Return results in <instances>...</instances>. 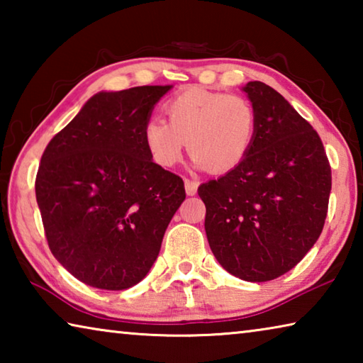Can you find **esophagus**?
<instances>
[{
	"label": "esophagus",
	"instance_id": "1",
	"mask_svg": "<svg viewBox=\"0 0 363 363\" xmlns=\"http://www.w3.org/2000/svg\"><path fill=\"white\" fill-rule=\"evenodd\" d=\"M186 192L187 195H195L196 194V189H199V182L196 181H190V179H186Z\"/></svg>",
	"mask_w": 363,
	"mask_h": 363
}]
</instances>
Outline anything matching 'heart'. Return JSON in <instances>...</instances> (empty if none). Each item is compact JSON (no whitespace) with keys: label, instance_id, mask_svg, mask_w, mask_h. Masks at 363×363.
Returning <instances> with one entry per match:
<instances>
[{"label":"heart","instance_id":"b5f03b06","mask_svg":"<svg viewBox=\"0 0 363 363\" xmlns=\"http://www.w3.org/2000/svg\"><path fill=\"white\" fill-rule=\"evenodd\" d=\"M167 120L144 125V144L153 162L173 168L181 162L186 143L200 169L227 173L237 168L253 145L256 112L242 96L190 88L164 104Z\"/></svg>","mask_w":363,"mask_h":363}]
</instances>
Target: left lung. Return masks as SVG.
<instances>
[{"mask_svg": "<svg viewBox=\"0 0 363 363\" xmlns=\"http://www.w3.org/2000/svg\"><path fill=\"white\" fill-rule=\"evenodd\" d=\"M242 91L256 112L253 145L199 195L218 262L242 280L267 281L291 270L320 237L331 168L317 131L284 96L261 82Z\"/></svg>", "mask_w": 363, "mask_h": 363, "instance_id": "left-lung-1", "label": "left lung"}]
</instances>
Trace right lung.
<instances>
[{"instance_id": "add662e5", "label": "right lung", "mask_w": 363, "mask_h": 363, "mask_svg": "<svg viewBox=\"0 0 363 363\" xmlns=\"http://www.w3.org/2000/svg\"><path fill=\"white\" fill-rule=\"evenodd\" d=\"M171 88L101 91L43 153L35 192L49 250L86 285L139 284L186 199L181 177L153 163L143 136Z\"/></svg>"}]
</instances>
